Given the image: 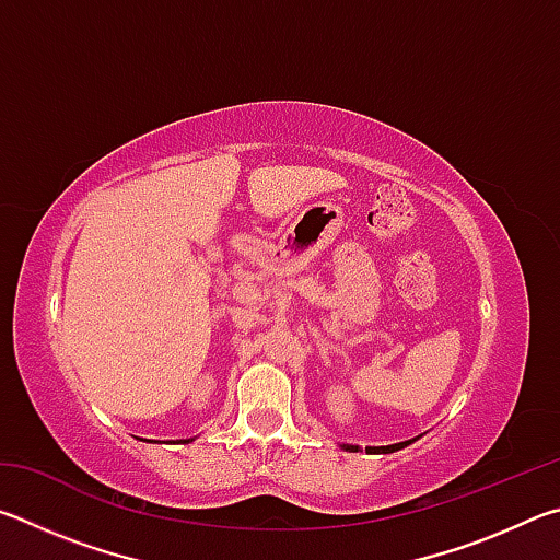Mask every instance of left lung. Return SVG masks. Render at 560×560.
<instances>
[{"label": "left lung", "instance_id": "8db88e82", "mask_svg": "<svg viewBox=\"0 0 560 560\" xmlns=\"http://www.w3.org/2000/svg\"><path fill=\"white\" fill-rule=\"evenodd\" d=\"M415 440H407V442H397V444H385V447H365L368 454H390V452H397V450H405L407 444H412ZM340 450L346 452H360L358 444H340Z\"/></svg>", "mask_w": 560, "mask_h": 560}]
</instances>
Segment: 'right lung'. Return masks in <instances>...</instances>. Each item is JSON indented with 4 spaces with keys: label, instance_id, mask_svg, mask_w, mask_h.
<instances>
[{
    "label": "right lung",
    "instance_id": "right-lung-1",
    "mask_svg": "<svg viewBox=\"0 0 560 560\" xmlns=\"http://www.w3.org/2000/svg\"><path fill=\"white\" fill-rule=\"evenodd\" d=\"M185 442H192V440H185Z\"/></svg>",
    "mask_w": 560,
    "mask_h": 560
}]
</instances>
